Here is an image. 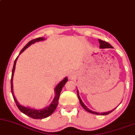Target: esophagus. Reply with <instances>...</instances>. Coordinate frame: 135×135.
Instances as JSON below:
<instances>
[{
  "instance_id": "34e87169",
  "label": "esophagus",
  "mask_w": 135,
  "mask_h": 135,
  "mask_svg": "<svg viewBox=\"0 0 135 135\" xmlns=\"http://www.w3.org/2000/svg\"><path fill=\"white\" fill-rule=\"evenodd\" d=\"M68 76H69V78L70 79H73L75 77L76 74H75V73L74 72H71L69 73V75H68Z\"/></svg>"
}]
</instances>
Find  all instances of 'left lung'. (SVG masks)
I'll use <instances>...</instances> for the list:
<instances>
[{"instance_id": "1", "label": "left lung", "mask_w": 135, "mask_h": 135, "mask_svg": "<svg viewBox=\"0 0 135 135\" xmlns=\"http://www.w3.org/2000/svg\"><path fill=\"white\" fill-rule=\"evenodd\" d=\"M99 44H100V46H99V48H101V49H104V48H113V46H111L110 44H109L108 43H107V42L105 41H104L103 40H99ZM77 95H78V97H79V101H80V103L81 105L82 106V108H83L85 110V111H87V112H89V113H92V114H97V115H107L108 114H109V113H111L112 111H113L115 109H114L111 110V111H108V112H104V113H97V112H95V111H92V110L89 109L87 108L86 105L84 104L83 102H82V99H81L80 95H79V90H77Z\"/></svg>"}]
</instances>
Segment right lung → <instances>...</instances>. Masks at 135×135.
I'll list each match as a JSON object with an SVG mask.
<instances>
[{"mask_svg": "<svg viewBox=\"0 0 135 135\" xmlns=\"http://www.w3.org/2000/svg\"><path fill=\"white\" fill-rule=\"evenodd\" d=\"M46 40V39L45 38L41 37V38H38L37 39H35V40H31V41L29 42V43H27L23 48H22V50H21L19 55H20L21 53L24 51V50H26V48H27L29 46H31L32 44L35 43L36 42L44 41V40ZM18 57L19 56L16 58L15 61H14V66H13L12 72V77H11V91H12V96H13V98H14V101H15L16 105H17V108H19V109L20 110L22 113H24V114L27 115V116L33 118V119H44V118H47V117L50 116L51 114H53V112L55 111V109H56V107H57L58 104V99H59V97H60V95L61 89H62L63 86L65 85V84H66V82L68 81V78L66 77H65L64 79H63L60 82H59V84H58L55 87V90H54L55 94V97L54 99H53V101L51 102V103L48 106L45 107V108L41 109H37L31 108L28 106L27 107L24 106V105H22L19 103V102L17 101V99H16V98L15 97V95H14V92H13V76H14V73L16 69V61H17V58H18Z\"/></svg>", "mask_w": 135, "mask_h": 135, "instance_id": "obj_1", "label": "right lung"}]
</instances>
